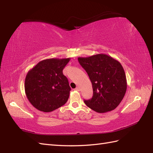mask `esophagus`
Segmentation results:
<instances>
[{
	"label": "esophagus",
	"mask_w": 153,
	"mask_h": 153,
	"mask_svg": "<svg viewBox=\"0 0 153 153\" xmlns=\"http://www.w3.org/2000/svg\"><path fill=\"white\" fill-rule=\"evenodd\" d=\"M74 90H76V91H79L80 90V89H79V87H76V89H74Z\"/></svg>",
	"instance_id": "obj_1"
}]
</instances>
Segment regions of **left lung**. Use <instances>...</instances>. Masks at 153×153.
Wrapping results in <instances>:
<instances>
[{
    "label": "left lung",
    "mask_w": 153,
    "mask_h": 153,
    "mask_svg": "<svg viewBox=\"0 0 153 153\" xmlns=\"http://www.w3.org/2000/svg\"><path fill=\"white\" fill-rule=\"evenodd\" d=\"M78 61L92 83L93 95L85 105L99 113L114 110L121 102L127 89L124 70L118 60L105 54L79 57Z\"/></svg>",
    "instance_id": "left-lung-1"
}]
</instances>
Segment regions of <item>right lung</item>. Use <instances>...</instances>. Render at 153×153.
Returning <instances> with one entry per match:
<instances>
[{"instance_id":"1","label":"right lung","mask_w":153,"mask_h":153,"mask_svg":"<svg viewBox=\"0 0 153 153\" xmlns=\"http://www.w3.org/2000/svg\"><path fill=\"white\" fill-rule=\"evenodd\" d=\"M70 60V58L45 59L28 71L25 92L35 108L49 112L67 102L71 88L62 71Z\"/></svg>"}]
</instances>
